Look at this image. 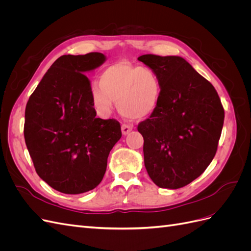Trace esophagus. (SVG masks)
I'll return each mask as SVG.
<instances>
[{
  "label": "esophagus",
  "instance_id": "obj_1",
  "mask_svg": "<svg viewBox=\"0 0 251 251\" xmlns=\"http://www.w3.org/2000/svg\"><path fill=\"white\" fill-rule=\"evenodd\" d=\"M132 130H133V126L130 125L125 124V125H123V126H121V132H123L124 135H127Z\"/></svg>",
  "mask_w": 251,
  "mask_h": 251
}]
</instances>
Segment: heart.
<instances>
[{"label": "heart", "mask_w": 251, "mask_h": 251, "mask_svg": "<svg viewBox=\"0 0 251 251\" xmlns=\"http://www.w3.org/2000/svg\"><path fill=\"white\" fill-rule=\"evenodd\" d=\"M161 94L157 74L148 67L119 62L108 66L100 83L92 85L95 107L103 115L111 113L114 102L123 115L142 119L157 108Z\"/></svg>", "instance_id": "1"}]
</instances>
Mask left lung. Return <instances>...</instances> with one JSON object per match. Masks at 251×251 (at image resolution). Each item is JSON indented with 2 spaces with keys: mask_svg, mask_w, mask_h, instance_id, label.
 <instances>
[{
  "mask_svg": "<svg viewBox=\"0 0 251 251\" xmlns=\"http://www.w3.org/2000/svg\"><path fill=\"white\" fill-rule=\"evenodd\" d=\"M138 60L159 78L157 108L138 125L144 165L161 188L191 183L214 159L224 123L216 89L180 56L144 54Z\"/></svg>",
  "mask_w": 251,
  "mask_h": 251,
  "instance_id": "1",
  "label": "left lung"
}]
</instances>
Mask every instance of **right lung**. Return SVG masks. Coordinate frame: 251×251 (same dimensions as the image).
Listing matches in <instances>:
<instances>
[{
    "mask_svg": "<svg viewBox=\"0 0 251 251\" xmlns=\"http://www.w3.org/2000/svg\"><path fill=\"white\" fill-rule=\"evenodd\" d=\"M104 62L100 52L58 57L27 102L24 137L30 157L40 178L60 193L82 194L100 184L121 138L117 120L96 118L85 75Z\"/></svg>",
    "mask_w": 251,
    "mask_h": 251,
    "instance_id": "obj_1",
    "label": "right lung"
}]
</instances>
